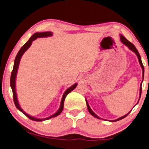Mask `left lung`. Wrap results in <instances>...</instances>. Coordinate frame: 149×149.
Instances as JSON below:
<instances>
[{
  "mask_svg": "<svg viewBox=\"0 0 149 149\" xmlns=\"http://www.w3.org/2000/svg\"><path fill=\"white\" fill-rule=\"evenodd\" d=\"M120 40H121L122 43H123V44L125 45L126 46H127V47H129V49H131V50L134 52L135 54H136L137 55V56H138V61H139V63H140V66H141L142 69V77H143V78H144V68L143 64H142V63L141 57H140V54H139V52H138V49H136V47H135V45H134V44H133V43L130 42V41H129L127 40V39L124 36H123L122 35H120ZM142 81H143V80H142ZM142 83H141V86H140V96H141V93H142ZM140 98H139V99H140ZM86 102L87 108H88V112H90V114H92L93 116H95V118H100L99 117V116H97V115L96 114H95V113H94V112H93V110L91 109L90 106H89V105H88V102H87L86 100ZM130 112H131V111H130ZM130 112L127 113V114L125 115V116H122V117L118 118H117V119H116V120H110V121H111V122H115V121H117V120H121V119H123V118H125L126 116H127V115H128L129 114H130Z\"/></svg>",
  "mask_w": 149,
  "mask_h": 149,
  "instance_id": "1",
  "label": "left lung"
}]
</instances>
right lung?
Listing matches in <instances>:
<instances>
[{"label":"right lung","mask_w":149,"mask_h":149,"mask_svg":"<svg viewBox=\"0 0 149 149\" xmlns=\"http://www.w3.org/2000/svg\"><path fill=\"white\" fill-rule=\"evenodd\" d=\"M52 32H42V33H35L34 35H32V36L31 37V38L29 39V41H28L25 44L21 47V49H19L18 53L17 54V56H16V57H15V61H14V65H13V71H12V72H11V79H10V85H11V89H12L13 102H14L15 106H16V108L18 109L19 111H21V112H22L23 114H24L28 118H29L31 120H35V121H42V120L49 119V118H51L52 117H56V116H58V115L60 114L61 112L63 111V106H64V102H65V97H66V96L69 94V93L71 92V91H72L73 89L76 88L77 85H78V84L76 83V84H73V86L69 87L68 89H67V90L65 91V92L64 93V94H63V95L62 100H61V106H60V108H59V109H58V110L57 111L56 113H54V114L49 116V117H47V118H42V119H41V118H35V117H33V116H31L28 114H26V113L21 108V107L19 106L18 101H17V98L16 91H15V78H16L17 69H18V66H19V61H20L21 57L22 56L24 53L29 48L30 46H31V44H32V42H33V41L35 40V39H36L37 38H38V37H39V38H40V37H47L52 36Z\"/></svg>","instance_id":"1"}]
</instances>
